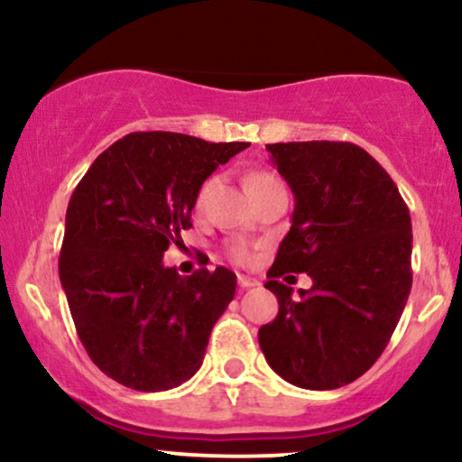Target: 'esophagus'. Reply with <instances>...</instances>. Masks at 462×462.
Returning a JSON list of instances; mask_svg holds the SVG:
<instances>
[{
  "label": "esophagus",
  "mask_w": 462,
  "mask_h": 462,
  "mask_svg": "<svg viewBox=\"0 0 462 462\" xmlns=\"http://www.w3.org/2000/svg\"><path fill=\"white\" fill-rule=\"evenodd\" d=\"M261 282H258L256 278H252V275H245V273H238V286L241 289H254V286H258Z\"/></svg>",
  "instance_id": "34e87169"
}]
</instances>
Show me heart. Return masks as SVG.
<instances>
[{
	"mask_svg": "<svg viewBox=\"0 0 462 462\" xmlns=\"http://www.w3.org/2000/svg\"><path fill=\"white\" fill-rule=\"evenodd\" d=\"M267 182H275V178L269 176V173H252V176L247 178V189L258 187V184H267ZM210 189H213V180H208V182H206L204 187L199 189L198 206L204 204L206 198H208ZM230 256L235 258L236 263H247L249 261V249H247V245H243V243H235V245L230 247Z\"/></svg>",
	"mask_w": 462,
	"mask_h": 462,
	"instance_id": "1",
	"label": "heart"
}]
</instances>
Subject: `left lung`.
Wrapping results in <instances>:
<instances>
[{
  "mask_svg": "<svg viewBox=\"0 0 462 462\" xmlns=\"http://www.w3.org/2000/svg\"><path fill=\"white\" fill-rule=\"evenodd\" d=\"M273 167L295 198L291 230L267 272L278 317L258 343L286 383L346 386L384 352L412 286V226L389 173L363 147L338 141L273 143ZM286 273H309L292 290Z\"/></svg>",
  "mask_w": 462,
  "mask_h": 462,
  "instance_id": "left-lung-1",
  "label": "left lung"
}]
</instances>
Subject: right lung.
<instances>
[{"label": "right lung", "instance_id": "1", "mask_svg": "<svg viewBox=\"0 0 462 462\" xmlns=\"http://www.w3.org/2000/svg\"><path fill=\"white\" fill-rule=\"evenodd\" d=\"M245 147L132 132L99 153L73 190L58 273L79 341L119 384L167 391L201 367L236 275L226 267L180 275L162 254L190 227L204 180Z\"/></svg>", "mask_w": 462, "mask_h": 462}]
</instances>
